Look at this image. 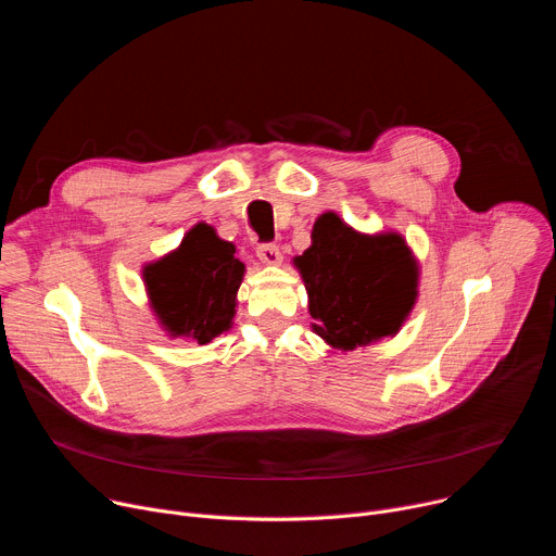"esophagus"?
I'll return each instance as SVG.
<instances>
[{"instance_id": "34e87169", "label": "esophagus", "mask_w": 556, "mask_h": 556, "mask_svg": "<svg viewBox=\"0 0 556 556\" xmlns=\"http://www.w3.org/2000/svg\"><path fill=\"white\" fill-rule=\"evenodd\" d=\"M257 257L266 266H279L281 264V251L277 244H260L257 247Z\"/></svg>"}]
</instances>
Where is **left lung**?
<instances>
[{
    "label": "left lung",
    "mask_w": 556,
    "mask_h": 556,
    "mask_svg": "<svg viewBox=\"0 0 556 556\" xmlns=\"http://www.w3.org/2000/svg\"><path fill=\"white\" fill-rule=\"evenodd\" d=\"M294 266L312 330L341 352L399 334L418 299V262L403 235H363L332 211L314 222L312 247Z\"/></svg>",
    "instance_id": "1"
}]
</instances>
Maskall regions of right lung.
<instances>
[{
  "instance_id": "right-lung-1",
  "label": "right lung",
  "mask_w": 556,
  "mask_h": 556,
  "mask_svg": "<svg viewBox=\"0 0 556 556\" xmlns=\"http://www.w3.org/2000/svg\"><path fill=\"white\" fill-rule=\"evenodd\" d=\"M244 270V264L235 260V247L200 222L176 251L147 264L142 279L157 321L169 337L206 345L232 326Z\"/></svg>"
}]
</instances>
